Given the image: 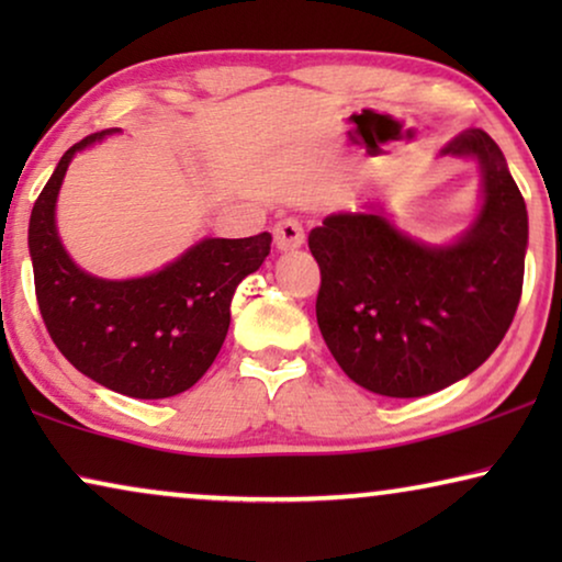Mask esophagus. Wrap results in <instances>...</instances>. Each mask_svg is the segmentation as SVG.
<instances>
[{
    "instance_id": "obj_1",
    "label": "esophagus",
    "mask_w": 562,
    "mask_h": 562,
    "mask_svg": "<svg viewBox=\"0 0 562 562\" xmlns=\"http://www.w3.org/2000/svg\"><path fill=\"white\" fill-rule=\"evenodd\" d=\"M273 243L281 252L299 250L304 245V227L299 225V220H283L273 227Z\"/></svg>"
}]
</instances>
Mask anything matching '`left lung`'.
Masks as SVG:
<instances>
[{
    "label": "left lung",
    "mask_w": 562,
    "mask_h": 562,
    "mask_svg": "<svg viewBox=\"0 0 562 562\" xmlns=\"http://www.w3.org/2000/svg\"><path fill=\"white\" fill-rule=\"evenodd\" d=\"M440 156L481 171L479 212L456 240L409 237L379 202L329 214L310 233L319 333L348 379L381 396L417 398L465 379L519 306L529 222L502 148L471 127Z\"/></svg>",
    "instance_id": "1"
}]
</instances>
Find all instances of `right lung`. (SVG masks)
Instances as JSON below:
<instances>
[{
    "label": "right lung",
    "mask_w": 562,
    "mask_h": 562,
    "mask_svg": "<svg viewBox=\"0 0 562 562\" xmlns=\"http://www.w3.org/2000/svg\"><path fill=\"white\" fill-rule=\"evenodd\" d=\"M117 127L83 137L58 160L30 214L27 245L43 322L76 371L133 398H168L214 363L229 304L245 276L271 252V235L204 237L171 263L137 279H99L74 263L56 227L60 183L76 153Z\"/></svg>",
    "instance_id": "right-lung-1"
}]
</instances>
